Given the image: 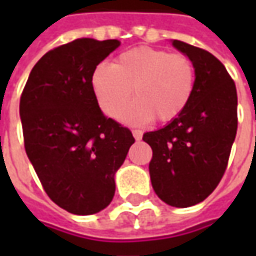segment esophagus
Returning <instances> with one entry per match:
<instances>
[{"mask_svg": "<svg viewBox=\"0 0 256 256\" xmlns=\"http://www.w3.org/2000/svg\"><path fill=\"white\" fill-rule=\"evenodd\" d=\"M132 135H134V138H135L136 141H140V140L142 138V131H140V130H134Z\"/></svg>", "mask_w": 256, "mask_h": 256, "instance_id": "obj_1", "label": "esophagus"}]
</instances>
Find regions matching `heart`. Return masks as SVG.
Wrapping results in <instances>:
<instances>
[{
    "label": "heart",
    "instance_id": "1",
    "mask_svg": "<svg viewBox=\"0 0 256 256\" xmlns=\"http://www.w3.org/2000/svg\"><path fill=\"white\" fill-rule=\"evenodd\" d=\"M195 66L191 58L166 50L138 46L120 55L112 65L98 64L91 74V86L102 112L128 124L170 122L178 118L195 90Z\"/></svg>",
    "mask_w": 256,
    "mask_h": 256
}]
</instances>
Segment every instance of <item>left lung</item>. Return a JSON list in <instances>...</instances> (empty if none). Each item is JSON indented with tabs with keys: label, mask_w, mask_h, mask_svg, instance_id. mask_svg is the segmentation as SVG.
Returning a JSON list of instances; mask_svg holds the SVG:
<instances>
[{
	"label": "left lung",
	"mask_w": 256,
	"mask_h": 256,
	"mask_svg": "<svg viewBox=\"0 0 256 256\" xmlns=\"http://www.w3.org/2000/svg\"><path fill=\"white\" fill-rule=\"evenodd\" d=\"M172 45L194 62L195 90L178 118L142 140L152 148L155 194L186 208L210 196L225 174L238 128V96L231 75L211 52L178 40Z\"/></svg>",
	"instance_id": "obj_1"
}]
</instances>
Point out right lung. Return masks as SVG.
I'll return each instance as SVG.
<instances>
[{
	"label": "right lung",
	"mask_w": 256,
	"mask_h": 256,
	"mask_svg": "<svg viewBox=\"0 0 256 256\" xmlns=\"http://www.w3.org/2000/svg\"><path fill=\"white\" fill-rule=\"evenodd\" d=\"M121 45L78 38L34 65L20 100L25 152L44 191L65 211L92 215L115 194V172L135 142L106 118L91 86L94 68Z\"/></svg>",
	"instance_id": "obj_1"
}]
</instances>
